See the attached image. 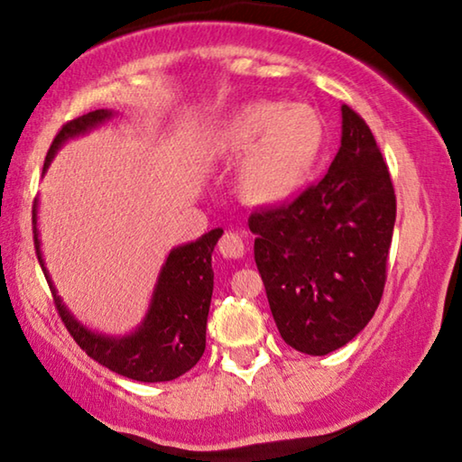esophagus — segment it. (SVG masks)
<instances>
[{"label":"esophagus","mask_w":462,"mask_h":462,"mask_svg":"<svg viewBox=\"0 0 462 462\" xmlns=\"http://www.w3.org/2000/svg\"><path fill=\"white\" fill-rule=\"evenodd\" d=\"M219 253H222V257L226 259H240L245 254V243H243V236H240L238 232H232L228 230L219 240Z\"/></svg>","instance_id":"obj_1"}]
</instances>
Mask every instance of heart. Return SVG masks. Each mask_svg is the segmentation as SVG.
<instances>
[{"label": "heart", "instance_id": "obj_1", "mask_svg": "<svg viewBox=\"0 0 462 462\" xmlns=\"http://www.w3.org/2000/svg\"><path fill=\"white\" fill-rule=\"evenodd\" d=\"M325 121L309 105L253 100L238 106L208 139L209 158L236 162L238 193L257 208H277L309 185L325 152Z\"/></svg>", "mask_w": 462, "mask_h": 462}]
</instances>
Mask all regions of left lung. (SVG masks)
<instances>
[{
  "mask_svg": "<svg viewBox=\"0 0 462 462\" xmlns=\"http://www.w3.org/2000/svg\"><path fill=\"white\" fill-rule=\"evenodd\" d=\"M397 199L370 127L341 106V145L325 179L248 217L254 263L283 341L327 356L370 323L383 298Z\"/></svg>",
  "mask_w": 462,
  "mask_h": 462,
  "instance_id": "left-lung-1",
  "label": "left lung"
}]
</instances>
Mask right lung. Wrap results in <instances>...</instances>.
<instances>
[{
  "label": "right lung",
  "mask_w": 462,
  "mask_h": 462,
  "mask_svg": "<svg viewBox=\"0 0 462 462\" xmlns=\"http://www.w3.org/2000/svg\"><path fill=\"white\" fill-rule=\"evenodd\" d=\"M113 116L115 113L108 108H98V111L65 123L51 143L42 174L47 172L55 153L61 150L65 142L86 135L88 131L100 127ZM36 214H39V199L32 208L36 257L53 291L61 320L78 346L92 360L139 383H168L182 376L199 362L205 351V327H208L211 291H214L211 253L224 234L222 228L209 230L193 243L174 246L160 269L148 312L142 323L127 335H106L79 323L57 294V288L45 267V259H42Z\"/></svg>",
  "instance_id": "1"
}]
</instances>
